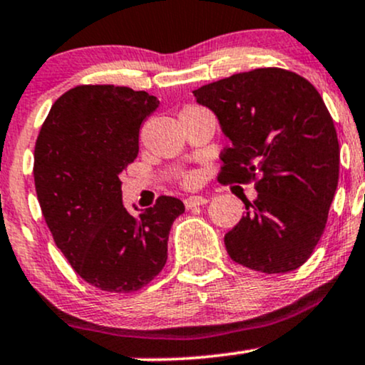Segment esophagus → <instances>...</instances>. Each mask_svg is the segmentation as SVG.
Returning <instances> with one entry per match:
<instances>
[{"mask_svg": "<svg viewBox=\"0 0 365 365\" xmlns=\"http://www.w3.org/2000/svg\"><path fill=\"white\" fill-rule=\"evenodd\" d=\"M209 202L205 197H190L184 200V205H186V209H193V207H200V205H205V203Z\"/></svg>", "mask_w": 365, "mask_h": 365, "instance_id": "obj_1", "label": "esophagus"}]
</instances>
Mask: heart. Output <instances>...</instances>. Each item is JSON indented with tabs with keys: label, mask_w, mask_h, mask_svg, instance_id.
<instances>
[{
	"label": "heart",
	"mask_w": 365,
	"mask_h": 365,
	"mask_svg": "<svg viewBox=\"0 0 365 365\" xmlns=\"http://www.w3.org/2000/svg\"><path fill=\"white\" fill-rule=\"evenodd\" d=\"M184 182H186L187 186H190V184H193V182H195V175H193V174L186 175V179H184Z\"/></svg>",
	"instance_id": "1"
}]
</instances>
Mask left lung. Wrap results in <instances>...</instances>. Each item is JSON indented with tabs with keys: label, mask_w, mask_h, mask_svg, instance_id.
<instances>
[{
	"label": "left lung",
	"mask_w": 365,
	"mask_h": 365,
	"mask_svg": "<svg viewBox=\"0 0 365 365\" xmlns=\"http://www.w3.org/2000/svg\"><path fill=\"white\" fill-rule=\"evenodd\" d=\"M231 146L222 182L254 181L257 198L225 235L230 257L261 273L304 264L319 244L339 179L334 121L317 88L280 68L238 73L195 90Z\"/></svg>",
	"instance_id": "1"
}]
</instances>
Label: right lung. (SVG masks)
<instances>
[{"mask_svg":"<svg viewBox=\"0 0 365 365\" xmlns=\"http://www.w3.org/2000/svg\"><path fill=\"white\" fill-rule=\"evenodd\" d=\"M148 92L80 85L62 93L34 146V186L56 245L85 282L134 292L167 262L184 203L160 197L139 215L121 202V172L139 153L140 123L158 108Z\"/></svg>","mask_w":365,"mask_h":365,"instance_id":"add662e5","label":"right lung"}]
</instances>
